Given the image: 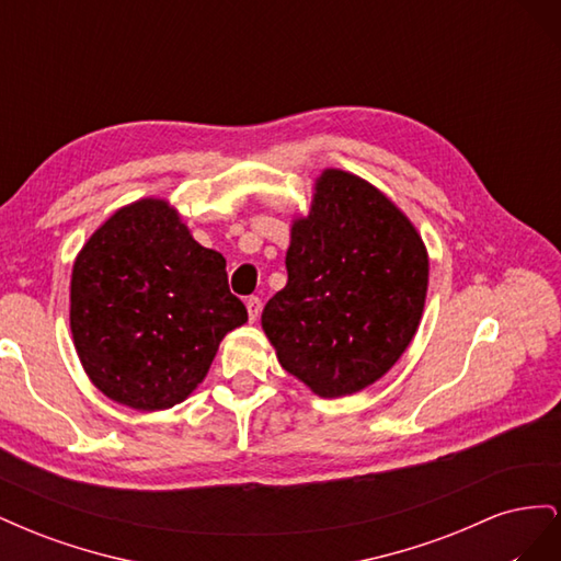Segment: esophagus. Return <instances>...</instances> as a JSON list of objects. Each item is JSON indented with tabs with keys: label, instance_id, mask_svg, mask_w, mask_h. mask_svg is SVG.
<instances>
[{
	"label": "esophagus",
	"instance_id": "1",
	"mask_svg": "<svg viewBox=\"0 0 561 561\" xmlns=\"http://www.w3.org/2000/svg\"><path fill=\"white\" fill-rule=\"evenodd\" d=\"M245 309H248V318L254 322L260 318V311H262V299L260 297H248L245 299Z\"/></svg>",
	"mask_w": 561,
	"mask_h": 561
}]
</instances>
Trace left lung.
Here are the masks:
<instances>
[{"mask_svg": "<svg viewBox=\"0 0 561 561\" xmlns=\"http://www.w3.org/2000/svg\"><path fill=\"white\" fill-rule=\"evenodd\" d=\"M287 285L262 328L285 371L320 398L358 393L398 363L416 334L428 252L377 186L328 168L311 213L295 219Z\"/></svg>", "mask_w": 561, "mask_h": 561, "instance_id": "8db88e82", "label": "left lung"}]
</instances>
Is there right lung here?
Segmentation results:
<instances>
[{"mask_svg": "<svg viewBox=\"0 0 561 561\" xmlns=\"http://www.w3.org/2000/svg\"><path fill=\"white\" fill-rule=\"evenodd\" d=\"M248 320L227 262L163 198L116 210L77 254L70 328L89 379L140 412L182 402Z\"/></svg>", "mask_w": 561, "mask_h": 561, "instance_id": "add662e5", "label": "right lung"}]
</instances>
